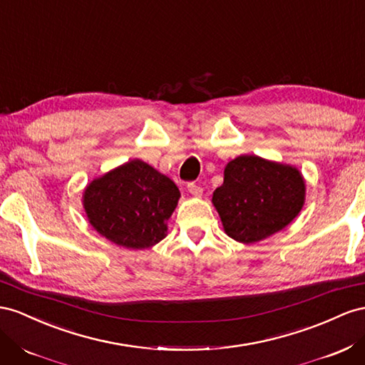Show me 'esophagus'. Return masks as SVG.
Segmentation results:
<instances>
[{
	"label": "esophagus",
	"mask_w": 365,
	"mask_h": 365,
	"mask_svg": "<svg viewBox=\"0 0 365 365\" xmlns=\"http://www.w3.org/2000/svg\"><path fill=\"white\" fill-rule=\"evenodd\" d=\"M187 190H189L193 196H198V198L202 195V187L196 185L195 182H189V184H187Z\"/></svg>",
	"instance_id": "1"
}]
</instances>
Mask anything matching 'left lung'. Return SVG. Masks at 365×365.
<instances>
[{
  "mask_svg": "<svg viewBox=\"0 0 365 365\" xmlns=\"http://www.w3.org/2000/svg\"><path fill=\"white\" fill-rule=\"evenodd\" d=\"M305 200V181L297 167L241 155L224 169L213 192L224 232L242 244L258 242L297 218Z\"/></svg>",
  "mask_w": 365,
  "mask_h": 365,
  "instance_id": "8db88e82",
  "label": "left lung"
}]
</instances>
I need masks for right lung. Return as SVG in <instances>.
<instances>
[{
	"instance_id": "1",
	"label": "right lung",
	"mask_w": 365,
	"mask_h": 365,
	"mask_svg": "<svg viewBox=\"0 0 365 365\" xmlns=\"http://www.w3.org/2000/svg\"><path fill=\"white\" fill-rule=\"evenodd\" d=\"M176 184L141 160H132L86 187L83 205L92 227L125 249H149L165 238L180 200Z\"/></svg>"
}]
</instances>
